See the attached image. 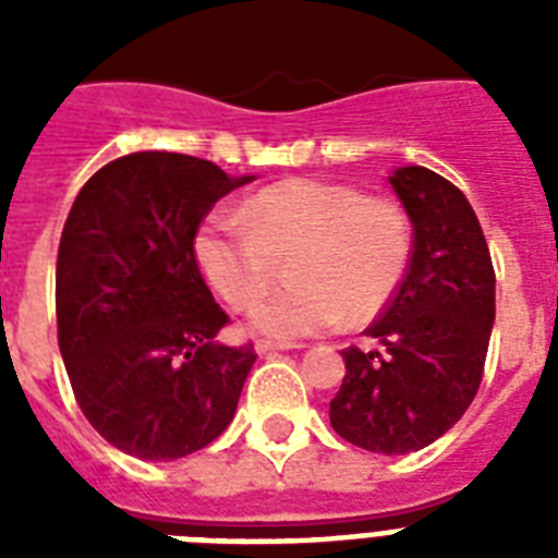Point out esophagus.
<instances>
[{"label": "esophagus", "instance_id": "1", "mask_svg": "<svg viewBox=\"0 0 558 558\" xmlns=\"http://www.w3.org/2000/svg\"><path fill=\"white\" fill-rule=\"evenodd\" d=\"M298 348V344H280V341H269V339H257L254 350L260 353V356H269V353H278V350H289Z\"/></svg>", "mask_w": 558, "mask_h": 558}]
</instances>
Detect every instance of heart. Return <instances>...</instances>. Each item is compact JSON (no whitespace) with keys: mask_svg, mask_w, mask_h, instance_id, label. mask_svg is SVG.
Segmentation results:
<instances>
[{"mask_svg":"<svg viewBox=\"0 0 558 558\" xmlns=\"http://www.w3.org/2000/svg\"><path fill=\"white\" fill-rule=\"evenodd\" d=\"M196 263L231 310H252L269 292L278 260L298 283L252 313L257 332L292 341L348 318L367 324L405 278L414 231L405 208L365 196L348 182L283 179L245 202L240 217L208 219L196 234Z\"/></svg>","mask_w":558,"mask_h":558,"instance_id":"1","label":"heart"}]
</instances>
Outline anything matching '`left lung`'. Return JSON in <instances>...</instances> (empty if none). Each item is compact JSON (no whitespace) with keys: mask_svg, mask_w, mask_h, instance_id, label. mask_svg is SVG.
Returning <instances> with one entry per match:
<instances>
[{"mask_svg":"<svg viewBox=\"0 0 558 558\" xmlns=\"http://www.w3.org/2000/svg\"><path fill=\"white\" fill-rule=\"evenodd\" d=\"M390 185L414 226L397 295L367 327L379 348H344L348 373L330 402L339 437L376 451L425 449L458 423L484 379L495 322V269L469 199L428 168Z\"/></svg>","mask_w":558,"mask_h":558,"instance_id":"left-lung-1","label":"left lung"}]
</instances>
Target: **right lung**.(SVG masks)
<instances>
[{
	"label": "right lung",
	"mask_w": 558,
	"mask_h": 558,
	"mask_svg": "<svg viewBox=\"0 0 558 558\" xmlns=\"http://www.w3.org/2000/svg\"><path fill=\"white\" fill-rule=\"evenodd\" d=\"M252 182L214 161L144 150L81 187L57 252V341L92 428L142 460H177L226 432L254 344L228 348V315L193 240L226 193Z\"/></svg>",
	"instance_id": "right-lung-1"
}]
</instances>
